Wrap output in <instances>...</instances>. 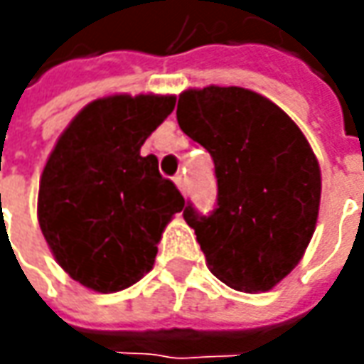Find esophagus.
Segmentation results:
<instances>
[{"label":"esophagus","mask_w":364,"mask_h":364,"mask_svg":"<svg viewBox=\"0 0 364 364\" xmlns=\"http://www.w3.org/2000/svg\"><path fill=\"white\" fill-rule=\"evenodd\" d=\"M174 182H176V186H178V190L182 192V194H186V178L182 174H178L174 178Z\"/></svg>","instance_id":"obj_1"}]
</instances>
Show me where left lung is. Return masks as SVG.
Wrapping results in <instances>:
<instances>
[{
  "mask_svg": "<svg viewBox=\"0 0 364 364\" xmlns=\"http://www.w3.org/2000/svg\"><path fill=\"white\" fill-rule=\"evenodd\" d=\"M176 117L215 161L217 208H184L210 272L241 291L272 289L316 229L322 180L308 139L275 103L241 87L188 89Z\"/></svg>",
  "mask_w": 364,
  "mask_h": 364,
  "instance_id": "obj_1",
  "label": "left lung"
}]
</instances>
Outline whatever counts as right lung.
Instances as JSON below:
<instances>
[{
  "label": "right lung",
  "mask_w": 364,
  "mask_h": 364,
  "mask_svg": "<svg viewBox=\"0 0 364 364\" xmlns=\"http://www.w3.org/2000/svg\"><path fill=\"white\" fill-rule=\"evenodd\" d=\"M172 95H113L85 107L40 178L38 220L58 265L101 294L139 282L161 232L184 208L156 156L139 149L174 111Z\"/></svg>",
  "instance_id": "1"
}]
</instances>
